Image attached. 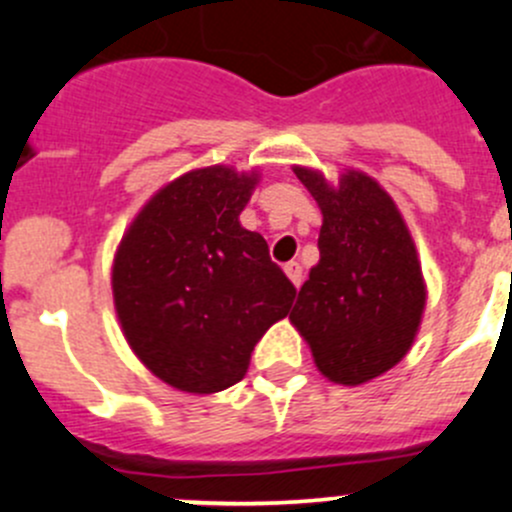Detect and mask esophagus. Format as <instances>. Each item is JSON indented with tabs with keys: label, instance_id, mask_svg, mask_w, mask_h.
I'll return each instance as SVG.
<instances>
[{
	"label": "esophagus",
	"instance_id": "esophagus-1",
	"mask_svg": "<svg viewBox=\"0 0 512 512\" xmlns=\"http://www.w3.org/2000/svg\"><path fill=\"white\" fill-rule=\"evenodd\" d=\"M285 272H287L289 280H292V285H294V287L302 285L304 275H302V267H299V262H287V265H285Z\"/></svg>",
	"mask_w": 512,
	"mask_h": 512
}]
</instances>
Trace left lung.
<instances>
[{"mask_svg": "<svg viewBox=\"0 0 512 512\" xmlns=\"http://www.w3.org/2000/svg\"><path fill=\"white\" fill-rule=\"evenodd\" d=\"M294 173L319 203L324 223L319 265L289 319L327 379L364 384L404 359L421 324L426 287L414 240L394 200L369 175L349 170L334 190L314 170Z\"/></svg>", "mask_w": 512, "mask_h": 512, "instance_id": "obj_1", "label": "left lung"}]
</instances>
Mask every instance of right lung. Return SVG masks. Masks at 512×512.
Masks as SVG:
<instances>
[{"label":"right lung","mask_w":512,"mask_h":512,"mask_svg":"<svg viewBox=\"0 0 512 512\" xmlns=\"http://www.w3.org/2000/svg\"><path fill=\"white\" fill-rule=\"evenodd\" d=\"M255 183L223 165L193 170L153 195L118 247L113 302L123 334L180 391L237 384L297 294L265 237L237 223Z\"/></svg>","instance_id":"right-lung-1"}]
</instances>
